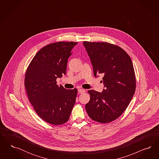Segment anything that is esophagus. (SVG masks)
<instances>
[{
	"label": "esophagus",
	"mask_w": 159,
	"mask_h": 159,
	"mask_svg": "<svg viewBox=\"0 0 159 159\" xmlns=\"http://www.w3.org/2000/svg\"><path fill=\"white\" fill-rule=\"evenodd\" d=\"M78 92H79V93H80V94L84 93H85V90L82 89H79L78 90Z\"/></svg>",
	"instance_id": "34e87169"
}]
</instances>
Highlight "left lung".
I'll return each instance as SVG.
<instances>
[{"instance_id":"1","label":"left lung","mask_w":159,"mask_h":159,"mask_svg":"<svg viewBox=\"0 0 159 159\" xmlns=\"http://www.w3.org/2000/svg\"><path fill=\"white\" fill-rule=\"evenodd\" d=\"M95 77L102 74L105 89L89 90L86 110L93 120L106 124L116 120L129 105L136 89L132 60L122 48L108 43L84 41Z\"/></svg>"}]
</instances>
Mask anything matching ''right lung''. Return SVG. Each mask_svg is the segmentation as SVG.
Listing matches in <instances>:
<instances>
[{"label":"right lung","mask_w":159,"mask_h":159,"mask_svg":"<svg viewBox=\"0 0 159 159\" xmlns=\"http://www.w3.org/2000/svg\"><path fill=\"white\" fill-rule=\"evenodd\" d=\"M75 42H58L41 48L29 64L24 79L29 100L37 115L50 124L62 125L69 119L77 89L67 90L57 84L66 75L68 58Z\"/></svg>","instance_id":"1"}]
</instances>
